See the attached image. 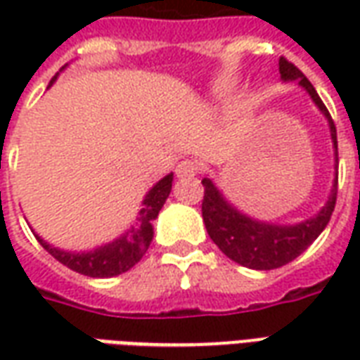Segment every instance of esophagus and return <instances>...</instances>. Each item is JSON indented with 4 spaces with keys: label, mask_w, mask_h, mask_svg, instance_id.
<instances>
[{
    "label": "esophagus",
    "mask_w": 360,
    "mask_h": 360,
    "mask_svg": "<svg viewBox=\"0 0 360 360\" xmlns=\"http://www.w3.org/2000/svg\"><path fill=\"white\" fill-rule=\"evenodd\" d=\"M198 172H200V165L196 164V162H193V160H183V162L177 165V169H175V173H177V177H179V179H185V177H195Z\"/></svg>",
    "instance_id": "esophagus-1"
}]
</instances>
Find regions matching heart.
Listing matches in <instances>:
<instances>
[{
  "mask_svg": "<svg viewBox=\"0 0 360 360\" xmlns=\"http://www.w3.org/2000/svg\"><path fill=\"white\" fill-rule=\"evenodd\" d=\"M227 94V86L226 89H219V90H216V98H224V96Z\"/></svg>",
  "mask_w": 360,
  "mask_h": 360,
  "instance_id": "obj_1",
  "label": "heart"
}]
</instances>
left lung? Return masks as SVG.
<instances>
[{
    "instance_id": "left-lung-1",
    "label": "left lung",
    "mask_w": 360,
    "mask_h": 360,
    "mask_svg": "<svg viewBox=\"0 0 360 360\" xmlns=\"http://www.w3.org/2000/svg\"><path fill=\"white\" fill-rule=\"evenodd\" d=\"M279 75H281L283 82H299V86L309 92L312 102L316 103L318 110L328 119L333 142V154H335V167H338L335 125H333L332 115L326 110L314 86L285 58H279ZM202 185V218L210 239L218 245L219 250L227 258H231L237 264L252 268V270H274L279 266H285L309 249L328 226L333 208H335V198H338V173H335L332 193L318 214L304 219L301 224L279 226V224H268V221L250 218L247 214L237 210L233 204L227 202L224 193L216 187V183L210 177H204Z\"/></svg>"
}]
</instances>
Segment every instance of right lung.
Instances as JSON below:
<instances>
[{
    "label": "right lung",
    "instance_id": "right-lung-1",
    "mask_svg": "<svg viewBox=\"0 0 360 360\" xmlns=\"http://www.w3.org/2000/svg\"><path fill=\"white\" fill-rule=\"evenodd\" d=\"M56 79H58V75L50 81V86L56 82ZM172 183L173 173H167L164 179L158 181L156 185L150 188L146 196H144L142 208L133 226L129 227L123 235H119L117 239L105 243L102 247L77 252V250L58 249V247L44 241L38 233H34L36 239L56 260H59L61 264L71 268L73 271H79L82 276H89V278H113V276H119L123 271L131 270L146 255L150 243H152V237H154V219L158 218L162 206H164L167 196L172 193Z\"/></svg>",
    "mask_w": 360,
    "mask_h": 360
}]
</instances>
